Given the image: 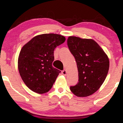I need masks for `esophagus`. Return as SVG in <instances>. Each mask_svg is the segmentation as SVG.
<instances>
[{"instance_id":"1","label":"esophagus","mask_w":123,"mask_h":123,"mask_svg":"<svg viewBox=\"0 0 123 123\" xmlns=\"http://www.w3.org/2000/svg\"><path fill=\"white\" fill-rule=\"evenodd\" d=\"M62 74L64 75H66L67 74V71L65 69H64L63 71H62Z\"/></svg>"}]
</instances>
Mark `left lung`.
<instances>
[{"label": "left lung", "instance_id": "obj_1", "mask_svg": "<svg viewBox=\"0 0 123 123\" xmlns=\"http://www.w3.org/2000/svg\"><path fill=\"white\" fill-rule=\"evenodd\" d=\"M69 50L75 59L79 82L70 90L78 97H87L96 92L105 81L108 73L110 61L101 47L91 38L69 36Z\"/></svg>", "mask_w": 123, "mask_h": 123}]
</instances>
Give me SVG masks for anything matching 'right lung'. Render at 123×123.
I'll return each instance as SVG.
<instances>
[{
  "label": "right lung",
  "instance_id": "obj_1",
  "mask_svg": "<svg viewBox=\"0 0 123 123\" xmlns=\"http://www.w3.org/2000/svg\"><path fill=\"white\" fill-rule=\"evenodd\" d=\"M65 41L64 36L42 34L34 37L22 48L18 59V68L22 80L32 91L48 92L61 71L52 66L54 52Z\"/></svg>",
  "mask_w": 123,
  "mask_h": 123
}]
</instances>
